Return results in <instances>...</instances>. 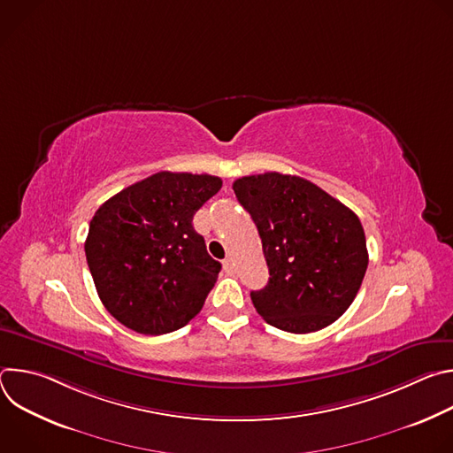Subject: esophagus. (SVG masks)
<instances>
[{"label": "esophagus", "mask_w": 453, "mask_h": 453, "mask_svg": "<svg viewBox=\"0 0 453 453\" xmlns=\"http://www.w3.org/2000/svg\"><path fill=\"white\" fill-rule=\"evenodd\" d=\"M224 264V271L227 274H233L234 273V264H233V257H226V260L222 262Z\"/></svg>", "instance_id": "34e87169"}]
</instances>
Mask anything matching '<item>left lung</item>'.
<instances>
[{"mask_svg": "<svg viewBox=\"0 0 453 453\" xmlns=\"http://www.w3.org/2000/svg\"><path fill=\"white\" fill-rule=\"evenodd\" d=\"M254 220L269 283L250 299L271 326L311 334L335 322L353 303L369 264L358 217L313 182L267 172L233 182Z\"/></svg>", "mask_w": 453, "mask_h": 453, "instance_id": "obj_1", "label": "left lung"}]
</instances>
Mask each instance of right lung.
<instances>
[{
    "mask_svg": "<svg viewBox=\"0 0 453 453\" xmlns=\"http://www.w3.org/2000/svg\"><path fill=\"white\" fill-rule=\"evenodd\" d=\"M220 188L215 175L157 172L96 210L84 245L88 265L123 326L163 335L203 310L222 265L191 220Z\"/></svg>",
    "mask_w": 453,
    "mask_h": 453,
    "instance_id": "add662e5",
    "label": "right lung"
}]
</instances>
